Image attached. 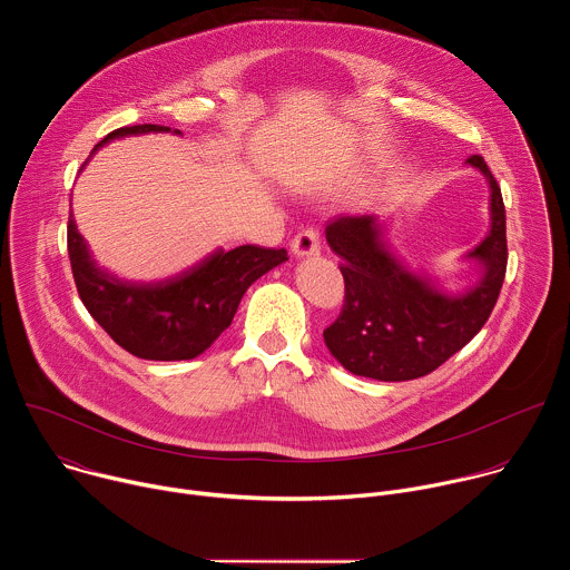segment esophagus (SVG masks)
Segmentation results:
<instances>
[{
  "mask_svg": "<svg viewBox=\"0 0 570 570\" xmlns=\"http://www.w3.org/2000/svg\"><path fill=\"white\" fill-rule=\"evenodd\" d=\"M291 248L295 253V257H311L320 253V236L315 229H302L295 234Z\"/></svg>",
  "mask_w": 570,
  "mask_h": 570,
  "instance_id": "34e87169",
  "label": "esophagus"
}]
</instances>
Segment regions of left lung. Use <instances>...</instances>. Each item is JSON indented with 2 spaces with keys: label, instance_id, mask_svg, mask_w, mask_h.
<instances>
[{
  "label": "left lung",
  "instance_id": "left-lung-1",
  "mask_svg": "<svg viewBox=\"0 0 570 570\" xmlns=\"http://www.w3.org/2000/svg\"><path fill=\"white\" fill-rule=\"evenodd\" d=\"M492 189V229L469 255L484 266L464 295H446L405 271L381 240L374 216H338L324 229L343 259L345 299L324 330V343L345 370L376 381L431 374L460 352L492 315L508 268L505 205L501 187L480 155L466 157Z\"/></svg>",
  "mask_w": 570,
  "mask_h": 570
}]
</instances>
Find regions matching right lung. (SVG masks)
I'll use <instances>...</instances> for the list:
<instances>
[{"instance_id": "1", "label": "right lung", "mask_w": 570, "mask_h": 570, "mask_svg": "<svg viewBox=\"0 0 570 570\" xmlns=\"http://www.w3.org/2000/svg\"><path fill=\"white\" fill-rule=\"evenodd\" d=\"M169 130L157 124L124 126L95 150L115 137ZM67 253L76 291L90 315L119 347L148 361H189L203 354L229 327L250 284L288 259L284 248L238 246L214 253L174 279L128 284L95 266L73 218L67 225Z\"/></svg>"}]
</instances>
